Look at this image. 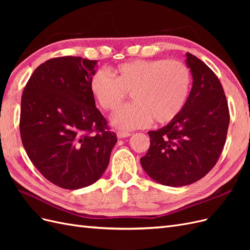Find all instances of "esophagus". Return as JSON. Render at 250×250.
<instances>
[{"label":"esophagus","mask_w":250,"mask_h":250,"mask_svg":"<svg viewBox=\"0 0 250 250\" xmlns=\"http://www.w3.org/2000/svg\"><path fill=\"white\" fill-rule=\"evenodd\" d=\"M130 135H131V133L130 132H127V131H118L117 132L118 139H125V138L130 137Z\"/></svg>","instance_id":"1"}]
</instances>
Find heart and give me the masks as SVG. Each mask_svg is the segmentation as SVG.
<instances>
[{"mask_svg": "<svg viewBox=\"0 0 250 250\" xmlns=\"http://www.w3.org/2000/svg\"><path fill=\"white\" fill-rule=\"evenodd\" d=\"M112 75L98 70L90 79V90L105 110H115L131 92L134 102L111 116L121 129L147 127L154 120L167 124L178 117L188 101L191 74L178 60L137 59L119 64Z\"/></svg>", "mask_w": 250, "mask_h": 250, "instance_id": "1", "label": "heart"}]
</instances>
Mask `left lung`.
<instances>
[{
	"label": "left lung",
	"mask_w": 250,
	"mask_h": 250,
	"mask_svg": "<svg viewBox=\"0 0 250 250\" xmlns=\"http://www.w3.org/2000/svg\"><path fill=\"white\" fill-rule=\"evenodd\" d=\"M193 84L176 119L149 131L150 147L141 165L156 183L183 187L201 179L220 156L229 125L228 101L215 73L187 53Z\"/></svg>",
	"instance_id": "8db88e82"
}]
</instances>
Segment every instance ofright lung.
Here are the masks:
<instances>
[{"label": "right lung", "instance_id": "1", "mask_svg": "<svg viewBox=\"0 0 250 250\" xmlns=\"http://www.w3.org/2000/svg\"><path fill=\"white\" fill-rule=\"evenodd\" d=\"M97 63L74 56L47 60L21 95L22 146L44 177L67 190L96 183L117 143L90 90Z\"/></svg>", "mask_w": 250, "mask_h": 250}]
</instances>
